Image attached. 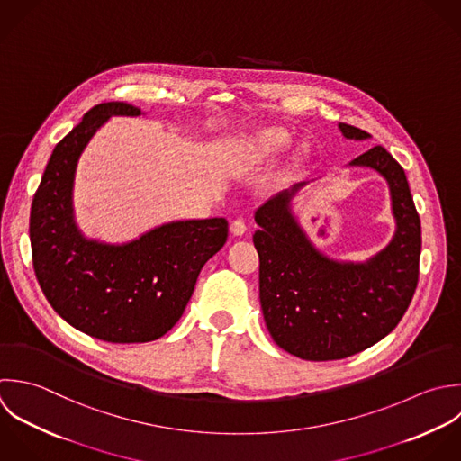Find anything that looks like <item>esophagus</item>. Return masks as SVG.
<instances>
[{
    "label": "esophagus",
    "instance_id": "esophagus-1",
    "mask_svg": "<svg viewBox=\"0 0 461 461\" xmlns=\"http://www.w3.org/2000/svg\"><path fill=\"white\" fill-rule=\"evenodd\" d=\"M246 230H248V226H246V221H244L242 217H237V219L231 221V231H233V235H244Z\"/></svg>",
    "mask_w": 461,
    "mask_h": 461
}]
</instances>
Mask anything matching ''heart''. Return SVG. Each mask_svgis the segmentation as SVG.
Masks as SVG:
<instances>
[{
	"mask_svg": "<svg viewBox=\"0 0 461 461\" xmlns=\"http://www.w3.org/2000/svg\"><path fill=\"white\" fill-rule=\"evenodd\" d=\"M293 136L289 131L282 129V127H271L260 132V136L257 138V145L262 152H278L284 150L291 145Z\"/></svg>",
	"mask_w": 461,
	"mask_h": 461,
	"instance_id": "obj_1",
	"label": "heart"
}]
</instances>
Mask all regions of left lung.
I'll return each instance as SVG.
<instances>
[{
  "label": "left lung",
  "mask_w": 461,
  "mask_h": 461,
  "mask_svg": "<svg viewBox=\"0 0 461 461\" xmlns=\"http://www.w3.org/2000/svg\"><path fill=\"white\" fill-rule=\"evenodd\" d=\"M339 129L347 138L370 136L348 123ZM350 165L372 167L386 177L397 219L390 246L366 264L334 262L312 248L289 208L303 183L255 212L267 330L280 348L305 361L345 359L379 343L399 325L419 284L422 230L404 168L381 145Z\"/></svg>",
  "instance_id": "obj_1"
}]
</instances>
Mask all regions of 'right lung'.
I'll return each instance as SVG.
<instances>
[{
    "label": "right lung",
    "instance_id": "right-lung-1",
    "mask_svg": "<svg viewBox=\"0 0 461 461\" xmlns=\"http://www.w3.org/2000/svg\"><path fill=\"white\" fill-rule=\"evenodd\" d=\"M140 113L125 102L89 109L55 145L30 210L32 264L46 300L71 327L107 343H147L167 334L203 266L228 239L222 217L170 222L123 246L78 233L71 188L80 152L109 116Z\"/></svg>",
    "mask_w": 461,
    "mask_h": 461
}]
</instances>
